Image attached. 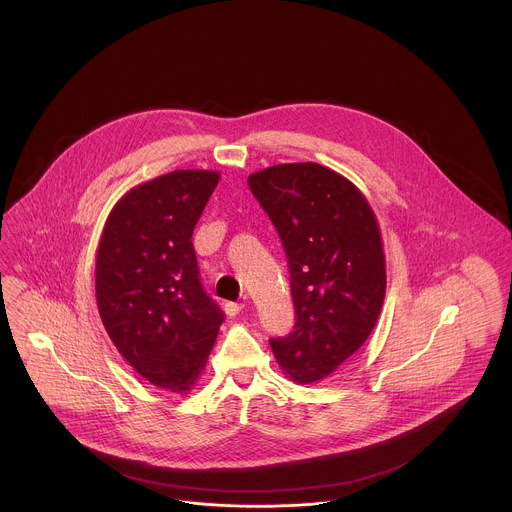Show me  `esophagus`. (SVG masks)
I'll use <instances>...</instances> for the list:
<instances>
[{
	"instance_id": "obj_1",
	"label": "esophagus",
	"mask_w": 512,
	"mask_h": 512,
	"mask_svg": "<svg viewBox=\"0 0 512 512\" xmlns=\"http://www.w3.org/2000/svg\"><path fill=\"white\" fill-rule=\"evenodd\" d=\"M242 309H244V305H242V303H234V301L224 303V313H226L228 317H236Z\"/></svg>"
}]
</instances>
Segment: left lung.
<instances>
[{"label":"left lung","instance_id":"obj_1","mask_svg":"<svg viewBox=\"0 0 512 512\" xmlns=\"http://www.w3.org/2000/svg\"><path fill=\"white\" fill-rule=\"evenodd\" d=\"M288 254L295 327L272 339L280 368L297 384L331 376L365 345L386 293V260L374 211L341 173L280 163L248 175Z\"/></svg>","mask_w":512,"mask_h":512}]
</instances>
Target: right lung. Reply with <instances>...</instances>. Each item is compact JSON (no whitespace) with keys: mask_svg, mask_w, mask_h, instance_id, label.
<instances>
[{"mask_svg":"<svg viewBox=\"0 0 512 512\" xmlns=\"http://www.w3.org/2000/svg\"><path fill=\"white\" fill-rule=\"evenodd\" d=\"M219 179L177 169L132 187L98 242L96 303L108 337L147 382L175 394L197 386L222 323L191 242Z\"/></svg>","mask_w":512,"mask_h":512,"instance_id":"obj_1","label":"right lung"}]
</instances>
